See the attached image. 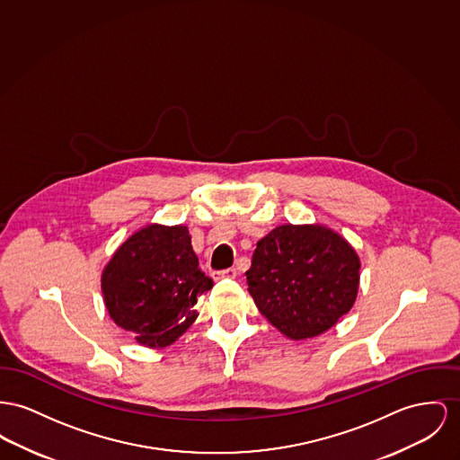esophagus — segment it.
Wrapping results in <instances>:
<instances>
[{"instance_id":"obj_1","label":"esophagus","mask_w":460,"mask_h":460,"mask_svg":"<svg viewBox=\"0 0 460 460\" xmlns=\"http://www.w3.org/2000/svg\"><path fill=\"white\" fill-rule=\"evenodd\" d=\"M213 276L216 279H235L237 277V269H226V270H219V272H215Z\"/></svg>"}]
</instances>
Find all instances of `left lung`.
<instances>
[{
	"label": "left lung",
	"instance_id": "obj_1",
	"mask_svg": "<svg viewBox=\"0 0 460 460\" xmlns=\"http://www.w3.org/2000/svg\"><path fill=\"white\" fill-rule=\"evenodd\" d=\"M359 258L321 225H280L258 241L247 291L258 310L291 340L317 337L356 302Z\"/></svg>",
	"mask_w": 460,
	"mask_h": 460
}]
</instances>
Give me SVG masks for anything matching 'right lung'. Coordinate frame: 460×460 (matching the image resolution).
<instances>
[{"label":"right lung","instance_id":"obj_1","mask_svg":"<svg viewBox=\"0 0 460 460\" xmlns=\"http://www.w3.org/2000/svg\"><path fill=\"white\" fill-rule=\"evenodd\" d=\"M213 288L183 225H148L123 243L101 277L111 319L146 347H167L197 319Z\"/></svg>","mask_w":460,"mask_h":460}]
</instances>
